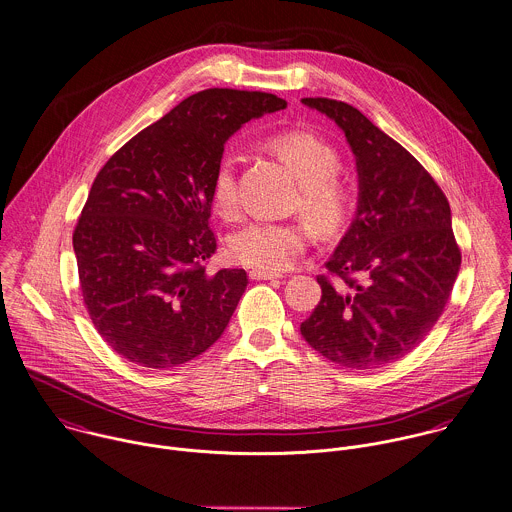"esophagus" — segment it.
I'll return each mask as SVG.
<instances>
[{
    "label": "esophagus",
    "mask_w": 512,
    "mask_h": 512,
    "mask_svg": "<svg viewBox=\"0 0 512 512\" xmlns=\"http://www.w3.org/2000/svg\"><path fill=\"white\" fill-rule=\"evenodd\" d=\"M249 277L255 281H269V279H279L283 277L281 273H273V271H261V269H253L249 271Z\"/></svg>",
    "instance_id": "esophagus-1"
}]
</instances>
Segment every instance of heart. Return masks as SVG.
<instances>
[{"mask_svg":"<svg viewBox=\"0 0 512 512\" xmlns=\"http://www.w3.org/2000/svg\"><path fill=\"white\" fill-rule=\"evenodd\" d=\"M269 147L297 173L301 179V193L295 207L321 231H339L353 207V195L345 181L337 177L341 169L339 153L321 137L291 129L269 137ZM211 197L217 213L225 219L239 215L237 171L231 157L221 159L213 173ZM313 229L305 221H253L239 229L231 241V257L247 267L261 271L289 269L309 247Z\"/></svg>","mask_w":512,"mask_h":512,"instance_id":"heart-1","label":"heart"}]
</instances>
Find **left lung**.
<instances>
[{
  "mask_svg": "<svg viewBox=\"0 0 512 512\" xmlns=\"http://www.w3.org/2000/svg\"><path fill=\"white\" fill-rule=\"evenodd\" d=\"M331 117L357 159V215L319 275L321 301L301 335L325 359L377 369L435 327L461 267L451 207L431 173L357 107L305 97Z\"/></svg>",
  "mask_w": 512,
  "mask_h": 512,
  "instance_id": "left-lung-1",
  "label": "left lung"
}]
</instances>
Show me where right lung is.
I'll return each mask as SVG.
<instances>
[{"mask_svg": "<svg viewBox=\"0 0 512 512\" xmlns=\"http://www.w3.org/2000/svg\"><path fill=\"white\" fill-rule=\"evenodd\" d=\"M285 107L273 93L203 89L131 137L97 173L73 251L89 319L123 359L165 371L223 335L249 279L243 269L207 273L217 251L213 173L243 123Z\"/></svg>", "mask_w": 512, "mask_h": 512, "instance_id": "right-lung-1", "label": "right lung"}]
</instances>
